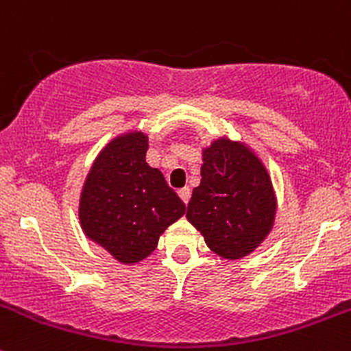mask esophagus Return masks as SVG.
Segmentation results:
<instances>
[{"label": "esophagus", "instance_id": "esophagus-1", "mask_svg": "<svg viewBox=\"0 0 351 351\" xmlns=\"http://www.w3.org/2000/svg\"><path fill=\"white\" fill-rule=\"evenodd\" d=\"M178 195H180V199L183 200V204H189V200H190V189H182L178 192Z\"/></svg>", "mask_w": 351, "mask_h": 351}]
</instances>
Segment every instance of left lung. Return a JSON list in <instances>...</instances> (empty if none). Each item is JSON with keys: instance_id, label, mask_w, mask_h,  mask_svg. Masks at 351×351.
<instances>
[{"instance_id": "left-lung-1", "label": "left lung", "mask_w": 351, "mask_h": 351, "mask_svg": "<svg viewBox=\"0 0 351 351\" xmlns=\"http://www.w3.org/2000/svg\"><path fill=\"white\" fill-rule=\"evenodd\" d=\"M202 161L186 219L214 254L245 257L273 230L276 195L269 173L247 145L226 137L204 149Z\"/></svg>"}]
</instances>
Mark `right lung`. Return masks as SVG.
<instances>
[{"label": "right lung", "mask_w": 351, "mask_h": 351, "mask_svg": "<svg viewBox=\"0 0 351 351\" xmlns=\"http://www.w3.org/2000/svg\"><path fill=\"white\" fill-rule=\"evenodd\" d=\"M147 135L130 132L113 138L85 178L78 217L85 237L121 264L151 255L169 224L185 214V204L158 168L145 162Z\"/></svg>", "instance_id": "right-lung-1"}]
</instances>
